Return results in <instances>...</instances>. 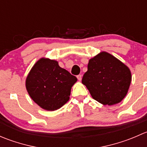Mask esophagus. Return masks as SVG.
<instances>
[{
    "label": "esophagus",
    "instance_id": "1",
    "mask_svg": "<svg viewBox=\"0 0 147 147\" xmlns=\"http://www.w3.org/2000/svg\"><path fill=\"white\" fill-rule=\"evenodd\" d=\"M77 78H78V80H80V81L81 80H82V75H78V76H77Z\"/></svg>",
    "mask_w": 147,
    "mask_h": 147
}]
</instances>
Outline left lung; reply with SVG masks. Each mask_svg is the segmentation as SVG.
<instances>
[{"label":"left lung","mask_w":147,"mask_h":147,"mask_svg":"<svg viewBox=\"0 0 147 147\" xmlns=\"http://www.w3.org/2000/svg\"><path fill=\"white\" fill-rule=\"evenodd\" d=\"M131 80L129 69L112 55L102 52L90 60L82 82L93 99L113 105L124 98Z\"/></svg>","instance_id":"1"}]
</instances>
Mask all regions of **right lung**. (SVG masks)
<instances>
[{
	"instance_id": "right-lung-1",
	"label": "right lung",
	"mask_w": 147,
	"mask_h": 147,
	"mask_svg": "<svg viewBox=\"0 0 147 147\" xmlns=\"http://www.w3.org/2000/svg\"><path fill=\"white\" fill-rule=\"evenodd\" d=\"M77 78L55 60L41 58L28 74L26 89L32 100L42 109L57 110L69 100Z\"/></svg>"
}]
</instances>
